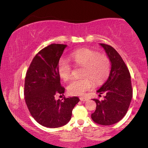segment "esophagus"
Listing matches in <instances>:
<instances>
[{
  "mask_svg": "<svg viewBox=\"0 0 148 148\" xmlns=\"http://www.w3.org/2000/svg\"><path fill=\"white\" fill-rule=\"evenodd\" d=\"M80 100H81V101H88V99L86 97H80Z\"/></svg>",
  "mask_w": 148,
  "mask_h": 148,
  "instance_id": "34e87169",
  "label": "esophagus"
}]
</instances>
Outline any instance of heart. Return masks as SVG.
Masks as SVG:
<instances>
[{"mask_svg":"<svg viewBox=\"0 0 148 148\" xmlns=\"http://www.w3.org/2000/svg\"><path fill=\"white\" fill-rule=\"evenodd\" d=\"M69 60L76 65L82 67L81 79H74L67 86L68 92L72 95H82L85 92L96 85L102 84L110 75L111 60L104 54L88 48H82L71 53ZM72 69L68 62L60 60L58 64V73L62 81L66 82L71 79Z\"/></svg>","mask_w":148,"mask_h":148,"instance_id":"heart-1","label":"heart"}]
</instances>
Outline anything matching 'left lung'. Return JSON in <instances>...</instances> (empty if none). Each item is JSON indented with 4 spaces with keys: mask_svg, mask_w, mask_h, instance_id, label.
Wrapping results in <instances>:
<instances>
[{
    "mask_svg": "<svg viewBox=\"0 0 148 148\" xmlns=\"http://www.w3.org/2000/svg\"><path fill=\"white\" fill-rule=\"evenodd\" d=\"M100 45L111 60V70L108 80L97 91L99 94L105 93L106 95L101 101L93 99L97 107L95 111L91 114V118L99 125H111L121 120L126 115L133 90L130 71L120 54L111 46L105 44Z\"/></svg>",
    "mask_w": 148,
    "mask_h": 148,
    "instance_id": "obj_1",
    "label": "left lung"
}]
</instances>
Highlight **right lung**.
<instances>
[{
	"mask_svg": "<svg viewBox=\"0 0 148 148\" xmlns=\"http://www.w3.org/2000/svg\"><path fill=\"white\" fill-rule=\"evenodd\" d=\"M67 45L52 44L40 51L26 72L24 98L33 118L42 126L58 128L65 125L72 118V110L79 97L55 99L63 95L58 73V64Z\"/></svg>",
	"mask_w": 148,
	"mask_h": 148,
	"instance_id": "obj_1",
	"label": "right lung"
}]
</instances>
